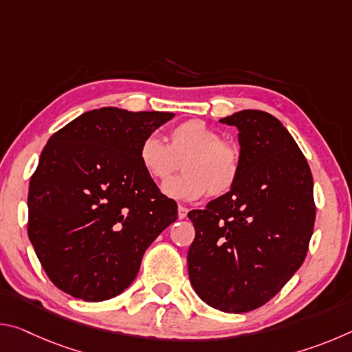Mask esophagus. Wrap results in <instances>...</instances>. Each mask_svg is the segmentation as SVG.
Masks as SVG:
<instances>
[{
  "label": "esophagus",
  "mask_w": 352,
  "mask_h": 352,
  "mask_svg": "<svg viewBox=\"0 0 352 352\" xmlns=\"http://www.w3.org/2000/svg\"><path fill=\"white\" fill-rule=\"evenodd\" d=\"M188 216V208H184V206H178V219H184Z\"/></svg>",
  "instance_id": "esophagus-1"
}]
</instances>
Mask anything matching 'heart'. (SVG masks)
Instances as JSON below:
<instances>
[{
	"mask_svg": "<svg viewBox=\"0 0 352 352\" xmlns=\"http://www.w3.org/2000/svg\"><path fill=\"white\" fill-rule=\"evenodd\" d=\"M141 168L155 182H166L180 168L184 175L163 184V192L170 199L194 201L208 192H228L239 177V152L200 119L178 124L170 130L169 144L151 133L138 148Z\"/></svg>",
	"mask_w": 352,
	"mask_h": 352,
	"instance_id": "heart-1",
	"label": "heart"
}]
</instances>
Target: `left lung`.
I'll return each instance as SVG.
<instances>
[{"label":"left lung","mask_w":352,"mask_h":352,"mask_svg":"<svg viewBox=\"0 0 352 352\" xmlns=\"http://www.w3.org/2000/svg\"><path fill=\"white\" fill-rule=\"evenodd\" d=\"M237 129L239 177L205 210H192L189 281L208 306L228 314L272 300L306 258L314 233V180L289 130L270 113L220 119Z\"/></svg>","instance_id":"1"}]
</instances>
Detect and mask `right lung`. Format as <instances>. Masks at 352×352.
I'll use <instances>...</instances> for the list:
<instances>
[{
	"label": "right lung",
	"instance_id": "right-lung-1",
	"mask_svg": "<svg viewBox=\"0 0 352 352\" xmlns=\"http://www.w3.org/2000/svg\"><path fill=\"white\" fill-rule=\"evenodd\" d=\"M168 111L102 107L47 141L29 183L28 234L46 275L83 301L122 294L177 204L141 168L138 148Z\"/></svg>",
	"mask_w": 352,
	"mask_h": 352
}]
</instances>
